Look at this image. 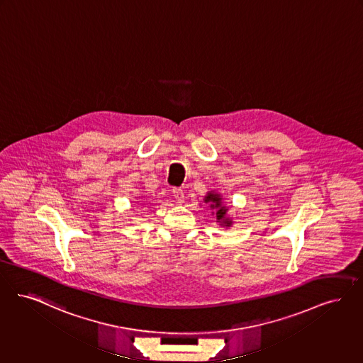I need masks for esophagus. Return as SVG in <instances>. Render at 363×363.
<instances>
[{"label":"esophagus","instance_id":"1","mask_svg":"<svg viewBox=\"0 0 363 363\" xmlns=\"http://www.w3.org/2000/svg\"><path fill=\"white\" fill-rule=\"evenodd\" d=\"M173 196H174L175 200L178 201V203H182L184 201V190L179 188L173 189Z\"/></svg>","mask_w":363,"mask_h":363}]
</instances>
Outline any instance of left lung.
<instances>
[{"label": "left lung", "instance_id": "obj_1", "mask_svg": "<svg viewBox=\"0 0 363 363\" xmlns=\"http://www.w3.org/2000/svg\"><path fill=\"white\" fill-rule=\"evenodd\" d=\"M203 203H209L211 209H213L212 213L216 215V220L220 223V225L223 227H231L233 225V220L228 218L227 212L228 208L225 206V203H223V197L216 193V191H209L206 193Z\"/></svg>", "mask_w": 363, "mask_h": 363}]
</instances>
